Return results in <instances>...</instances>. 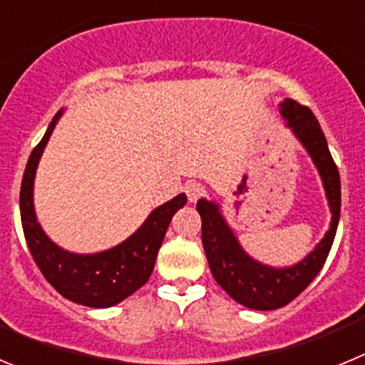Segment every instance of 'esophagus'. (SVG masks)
<instances>
[{
	"label": "esophagus",
	"mask_w": 365,
	"mask_h": 365,
	"mask_svg": "<svg viewBox=\"0 0 365 365\" xmlns=\"http://www.w3.org/2000/svg\"><path fill=\"white\" fill-rule=\"evenodd\" d=\"M186 195H188V201L190 202H195L197 199H201L202 195H205V186L201 185V182H195V180H192V182H188L185 188Z\"/></svg>",
	"instance_id": "34e87169"
}]
</instances>
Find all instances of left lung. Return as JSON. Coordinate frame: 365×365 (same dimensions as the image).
<instances>
[{
  "label": "left lung",
  "mask_w": 365,
  "mask_h": 365,
  "mask_svg": "<svg viewBox=\"0 0 365 365\" xmlns=\"http://www.w3.org/2000/svg\"><path fill=\"white\" fill-rule=\"evenodd\" d=\"M279 113L289 122L299 143L309 151L324 180L333 221L320 245L305 259L299 261L298 265L289 269L261 265L245 254L230 227L219 214L217 205L208 202L206 199L197 202V212L202 221V247L212 276L230 298L256 311H272L283 307L307 289L327 259L340 219V175L320 124L307 106L292 98H287L279 104Z\"/></svg>",
  "instance_id": "obj_1"
}]
</instances>
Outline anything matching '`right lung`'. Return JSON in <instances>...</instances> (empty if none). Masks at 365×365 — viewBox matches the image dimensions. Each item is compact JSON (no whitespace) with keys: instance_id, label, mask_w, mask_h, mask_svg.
Instances as JSON below:
<instances>
[{"instance_id":"right-lung-1","label":"right lung","mask_w":365,"mask_h":365,"mask_svg":"<svg viewBox=\"0 0 365 365\" xmlns=\"http://www.w3.org/2000/svg\"><path fill=\"white\" fill-rule=\"evenodd\" d=\"M62 111L54 115L38 146L32 150L25 168L21 192H19V212L21 227L32 259L41 270L45 279L56 289L63 298L87 307L104 309L117 305L122 299L138 291L150 279L153 272L155 259L163 245L173 214L186 205V195L180 193L172 201L155 208L144 225L131 237L106 252L80 254L67 252L53 243L43 234L34 215L32 205V186L43 148L53 133L54 125Z\"/></svg>"}]
</instances>
